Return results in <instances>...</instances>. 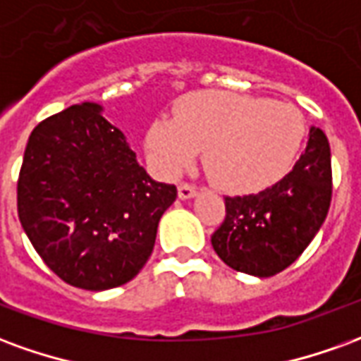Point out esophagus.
I'll list each match as a JSON object with an SVG mask.
<instances>
[{
	"label": "esophagus",
	"mask_w": 361,
	"mask_h": 361,
	"mask_svg": "<svg viewBox=\"0 0 361 361\" xmlns=\"http://www.w3.org/2000/svg\"><path fill=\"white\" fill-rule=\"evenodd\" d=\"M178 195H180V199H191V197L195 195V185L189 183V181H183L178 188Z\"/></svg>",
	"instance_id": "1"
}]
</instances>
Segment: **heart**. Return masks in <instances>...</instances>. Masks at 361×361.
I'll list each match as a JSON object with an SVG mask.
<instances>
[{"label": "heart", "instance_id": "b5f03b06", "mask_svg": "<svg viewBox=\"0 0 361 361\" xmlns=\"http://www.w3.org/2000/svg\"><path fill=\"white\" fill-rule=\"evenodd\" d=\"M303 135L302 111L292 104L197 92L178 104L173 119L152 121L147 149L168 173L181 172L203 150V168L214 185L253 191L286 173Z\"/></svg>", "mask_w": 361, "mask_h": 361}]
</instances>
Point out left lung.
I'll use <instances>...</instances> for the list:
<instances>
[{
	"label": "left lung",
	"mask_w": 361,
	"mask_h": 361,
	"mask_svg": "<svg viewBox=\"0 0 361 361\" xmlns=\"http://www.w3.org/2000/svg\"><path fill=\"white\" fill-rule=\"evenodd\" d=\"M333 195L331 147L311 127L307 147L290 172L251 195L224 197L226 216L211 235L228 267L253 276H272L300 257L325 222Z\"/></svg>",
	"instance_id": "1"
}]
</instances>
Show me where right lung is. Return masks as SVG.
Instances as JSON below:
<instances>
[{
	"instance_id": "1",
	"label": "right lung",
	"mask_w": 361,
	"mask_h": 361,
	"mask_svg": "<svg viewBox=\"0 0 361 361\" xmlns=\"http://www.w3.org/2000/svg\"><path fill=\"white\" fill-rule=\"evenodd\" d=\"M82 102L40 121L28 137L17 212L36 253L59 279L108 290L149 261L160 216L178 197L150 180L123 133Z\"/></svg>"
}]
</instances>
